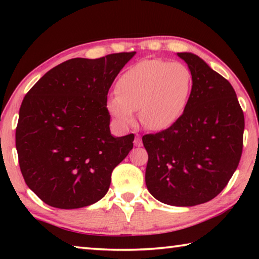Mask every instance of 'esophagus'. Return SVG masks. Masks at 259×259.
<instances>
[{
    "label": "esophagus",
    "mask_w": 259,
    "mask_h": 259,
    "mask_svg": "<svg viewBox=\"0 0 259 259\" xmlns=\"http://www.w3.org/2000/svg\"><path fill=\"white\" fill-rule=\"evenodd\" d=\"M134 144H135V146H138V147L143 145V140H142V137H140L139 135H136L135 140H134Z\"/></svg>",
    "instance_id": "34e87169"
}]
</instances>
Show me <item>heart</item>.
I'll return each mask as SVG.
<instances>
[{"instance_id": "b5f03b06", "label": "heart", "mask_w": 259, "mask_h": 259, "mask_svg": "<svg viewBox=\"0 0 259 259\" xmlns=\"http://www.w3.org/2000/svg\"><path fill=\"white\" fill-rule=\"evenodd\" d=\"M193 76L178 61L145 59L117 78L116 93L109 96L107 108L121 125L134 124L135 111L145 128L168 129L181 119L190 100Z\"/></svg>"}]
</instances>
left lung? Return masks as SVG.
Here are the masks:
<instances>
[{
  "label": "left lung",
  "instance_id": "left-lung-1",
  "mask_svg": "<svg viewBox=\"0 0 259 259\" xmlns=\"http://www.w3.org/2000/svg\"><path fill=\"white\" fill-rule=\"evenodd\" d=\"M193 76L185 112L176 123L143 136L145 182L160 202L192 207L224 190L242 154L244 116L231 83L191 52H178Z\"/></svg>",
  "mask_w": 259,
  "mask_h": 259
}]
</instances>
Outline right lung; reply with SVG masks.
Segmentation results:
<instances>
[{
    "instance_id": "add662e5",
    "label": "right lung",
    "mask_w": 259,
    "mask_h": 259,
    "mask_svg": "<svg viewBox=\"0 0 259 259\" xmlns=\"http://www.w3.org/2000/svg\"><path fill=\"white\" fill-rule=\"evenodd\" d=\"M136 52L73 58L50 69L21 103L16 148L25 183L43 202L76 209L97 202L134 147L113 137L107 94Z\"/></svg>"
}]
</instances>
